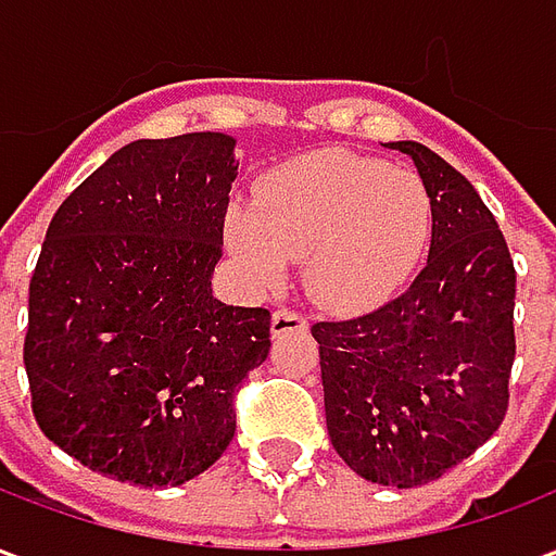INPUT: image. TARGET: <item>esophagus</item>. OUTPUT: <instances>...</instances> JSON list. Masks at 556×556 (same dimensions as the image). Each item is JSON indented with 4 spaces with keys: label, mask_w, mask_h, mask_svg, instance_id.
<instances>
[{
    "label": "esophagus",
    "mask_w": 556,
    "mask_h": 556,
    "mask_svg": "<svg viewBox=\"0 0 556 556\" xmlns=\"http://www.w3.org/2000/svg\"><path fill=\"white\" fill-rule=\"evenodd\" d=\"M306 318L301 313H291V309H277L270 318V333L274 337H286V333H301L306 330Z\"/></svg>",
    "instance_id": "1"
}]
</instances>
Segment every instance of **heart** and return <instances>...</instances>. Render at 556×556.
I'll list each match as a JSON object with an SVG mask.
<instances>
[{
  "mask_svg": "<svg viewBox=\"0 0 556 556\" xmlns=\"http://www.w3.org/2000/svg\"><path fill=\"white\" fill-rule=\"evenodd\" d=\"M417 175L351 151H315L267 172L253 207L231 205L223 241L235 262L277 286L303 258V286L337 313L372 306L408 277L429 235Z\"/></svg>",
  "mask_w": 556,
  "mask_h": 556,
  "instance_id": "b5f03b06",
  "label": "heart"
}]
</instances>
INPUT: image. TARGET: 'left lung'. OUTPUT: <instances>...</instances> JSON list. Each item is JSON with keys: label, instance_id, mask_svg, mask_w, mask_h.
<instances>
[{"label": "left lung", "instance_id": "1", "mask_svg": "<svg viewBox=\"0 0 556 556\" xmlns=\"http://www.w3.org/2000/svg\"><path fill=\"white\" fill-rule=\"evenodd\" d=\"M417 166L431 207L426 267L396 301L321 321L330 443L357 477L414 489L497 431L515 361V267L473 184L419 142H384Z\"/></svg>", "mask_w": 556, "mask_h": 556}]
</instances>
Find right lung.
I'll return each mask as SVG.
<instances>
[{
  "label": "right lung",
  "instance_id": "obj_1",
  "mask_svg": "<svg viewBox=\"0 0 556 556\" xmlns=\"http://www.w3.org/2000/svg\"><path fill=\"white\" fill-rule=\"evenodd\" d=\"M235 178L229 134L137 139L55 211L23 363L41 431L89 470L184 485L235 438V390L270 351V313L211 289Z\"/></svg>",
  "mask_w": 556,
  "mask_h": 556
}]
</instances>
